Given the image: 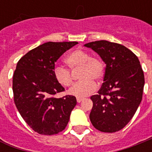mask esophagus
<instances>
[{
	"instance_id": "esophagus-1",
	"label": "esophagus",
	"mask_w": 152,
	"mask_h": 152,
	"mask_svg": "<svg viewBox=\"0 0 152 152\" xmlns=\"http://www.w3.org/2000/svg\"><path fill=\"white\" fill-rule=\"evenodd\" d=\"M82 100H83V99H81V98H77V99H76V101H77L78 103H80Z\"/></svg>"
}]
</instances>
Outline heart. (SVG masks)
Wrapping results in <instances>:
<instances>
[{"mask_svg": "<svg viewBox=\"0 0 152 152\" xmlns=\"http://www.w3.org/2000/svg\"><path fill=\"white\" fill-rule=\"evenodd\" d=\"M65 62L72 69L81 67L80 79L81 80L74 84L69 93L77 98L88 96L96 88L95 80L100 81L104 76V65L101 60L91 57L87 51L77 49L71 52L65 58ZM53 75L56 80L64 87L71 86V72L63 66L55 67Z\"/></svg>", "mask_w": 152, "mask_h": 152, "instance_id": "1", "label": "heart"}]
</instances>
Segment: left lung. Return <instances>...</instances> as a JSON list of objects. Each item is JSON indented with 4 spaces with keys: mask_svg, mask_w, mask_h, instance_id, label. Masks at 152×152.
Wrapping results in <instances>:
<instances>
[{
    "mask_svg": "<svg viewBox=\"0 0 152 152\" xmlns=\"http://www.w3.org/2000/svg\"><path fill=\"white\" fill-rule=\"evenodd\" d=\"M84 46L106 64L103 83L99 94L91 97V122L101 132H115L129 122L141 102L144 72L138 57L121 44L101 40Z\"/></svg>",
    "mask_w": 152,
    "mask_h": 152,
    "instance_id": "left-lung-1",
    "label": "left lung"
}]
</instances>
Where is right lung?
Returning <instances> with one entry per match:
<instances>
[{"label": "right lung", "mask_w": 152, "mask_h": 152, "mask_svg": "<svg viewBox=\"0 0 152 152\" xmlns=\"http://www.w3.org/2000/svg\"><path fill=\"white\" fill-rule=\"evenodd\" d=\"M77 42H48L26 53L16 64L12 79L14 102L20 115L34 132L53 135L68 125L76 105L72 95L53 97L64 91L54 77L55 62Z\"/></svg>", "instance_id": "right-lung-1"}]
</instances>
